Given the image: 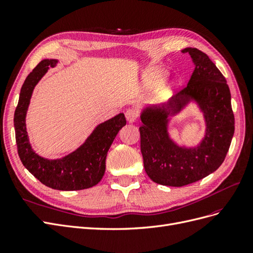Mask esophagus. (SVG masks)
Listing matches in <instances>:
<instances>
[{
	"mask_svg": "<svg viewBox=\"0 0 253 253\" xmlns=\"http://www.w3.org/2000/svg\"><path fill=\"white\" fill-rule=\"evenodd\" d=\"M137 117H138V112H137V110H135V109H128L126 112V118L127 120V122H129V124L134 122L137 119Z\"/></svg>",
	"mask_w": 253,
	"mask_h": 253,
	"instance_id": "34e87169",
	"label": "esophagus"
}]
</instances>
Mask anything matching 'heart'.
I'll return each mask as SVG.
<instances>
[{
    "mask_svg": "<svg viewBox=\"0 0 253 253\" xmlns=\"http://www.w3.org/2000/svg\"><path fill=\"white\" fill-rule=\"evenodd\" d=\"M166 75L167 73L164 70H160V68H157V67L148 68L143 75L144 84L148 87H154L158 85V84L166 78ZM170 86L171 84H169L167 87H165V91L170 90Z\"/></svg>",
    "mask_w": 253,
    "mask_h": 253,
    "instance_id": "1",
    "label": "heart"
}]
</instances>
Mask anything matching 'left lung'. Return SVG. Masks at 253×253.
I'll return each mask as SVG.
<instances>
[{
    "label": "left lung",
    "instance_id": "obj_1",
    "mask_svg": "<svg viewBox=\"0 0 253 253\" xmlns=\"http://www.w3.org/2000/svg\"><path fill=\"white\" fill-rule=\"evenodd\" d=\"M194 64L188 85L160 105L144 108L140 149L145 173L156 183L170 187L190 185L216 171L223 164L234 134L231 94L225 77L205 52L187 47ZM194 102L203 113L206 129L195 147L176 144L167 127L170 119Z\"/></svg>",
    "mask_w": 253,
    "mask_h": 253
}]
</instances>
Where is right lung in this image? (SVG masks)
Segmentation results:
<instances>
[{"mask_svg": "<svg viewBox=\"0 0 253 253\" xmlns=\"http://www.w3.org/2000/svg\"><path fill=\"white\" fill-rule=\"evenodd\" d=\"M57 62L56 59L42 60L27 76L21 87L13 118L18 154L23 166L45 186L61 191L88 189L102 179L108 151L126 120L120 113L98 125L77 150L62 158L47 159L38 155L29 143L26 114L38 82Z\"/></svg>", "mask_w": 253, "mask_h": 253, "instance_id": "right-lung-1", "label": "right lung"}]
</instances>
